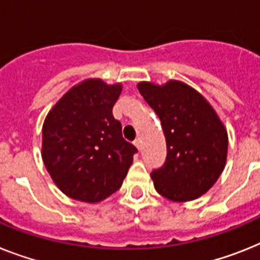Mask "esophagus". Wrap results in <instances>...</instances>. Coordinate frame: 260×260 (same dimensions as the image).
<instances>
[{"instance_id": "34e87169", "label": "esophagus", "mask_w": 260, "mask_h": 260, "mask_svg": "<svg viewBox=\"0 0 260 260\" xmlns=\"http://www.w3.org/2000/svg\"><path fill=\"white\" fill-rule=\"evenodd\" d=\"M134 144H135V147H136L137 149H139V150L141 149V140H140V139H136V140L134 141Z\"/></svg>"}]
</instances>
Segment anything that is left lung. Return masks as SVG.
<instances>
[{"label": "left lung", "mask_w": 260, "mask_h": 260, "mask_svg": "<svg viewBox=\"0 0 260 260\" xmlns=\"http://www.w3.org/2000/svg\"><path fill=\"white\" fill-rule=\"evenodd\" d=\"M137 88L157 113L167 140V160L150 173L154 189L174 202L201 197L223 172L226 128L208 100L185 83L140 82Z\"/></svg>", "instance_id": "left-lung-1"}]
</instances>
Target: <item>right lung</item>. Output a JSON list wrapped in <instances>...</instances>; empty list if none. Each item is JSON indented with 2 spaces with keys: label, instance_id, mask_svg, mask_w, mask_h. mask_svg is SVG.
<instances>
[{
  "label": "right lung",
  "instance_id": "add662e5",
  "mask_svg": "<svg viewBox=\"0 0 260 260\" xmlns=\"http://www.w3.org/2000/svg\"><path fill=\"white\" fill-rule=\"evenodd\" d=\"M121 84L87 79L52 107L42 128V158L52 181L74 200L95 204L119 190L137 149L112 108Z\"/></svg>",
  "mask_w": 260,
  "mask_h": 260
}]
</instances>
